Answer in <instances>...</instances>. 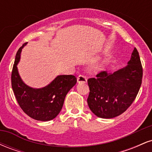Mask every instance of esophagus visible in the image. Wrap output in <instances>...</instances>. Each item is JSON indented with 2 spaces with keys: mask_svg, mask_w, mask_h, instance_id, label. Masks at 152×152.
Instances as JSON below:
<instances>
[{
  "mask_svg": "<svg viewBox=\"0 0 152 152\" xmlns=\"http://www.w3.org/2000/svg\"><path fill=\"white\" fill-rule=\"evenodd\" d=\"M87 79L83 75H79V76L77 77V82L78 83H86Z\"/></svg>",
  "mask_w": 152,
  "mask_h": 152,
  "instance_id": "esophagus-1",
  "label": "esophagus"
}]
</instances>
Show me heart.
I'll return each mask as SVG.
<instances>
[{"instance_id":"1","label":"heart","mask_w":152,"mask_h":152,"mask_svg":"<svg viewBox=\"0 0 152 152\" xmlns=\"http://www.w3.org/2000/svg\"><path fill=\"white\" fill-rule=\"evenodd\" d=\"M102 64H100V65H99V66H96V69H98V70H99V69H102Z\"/></svg>"}]
</instances>
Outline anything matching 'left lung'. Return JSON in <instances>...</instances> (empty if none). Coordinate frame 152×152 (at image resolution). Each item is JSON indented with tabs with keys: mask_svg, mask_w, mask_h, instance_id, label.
<instances>
[{
	"mask_svg": "<svg viewBox=\"0 0 152 152\" xmlns=\"http://www.w3.org/2000/svg\"><path fill=\"white\" fill-rule=\"evenodd\" d=\"M143 70L137 48L125 67L107 74L102 71L88 80L87 103L96 116L111 118L123 114L132 104L142 84Z\"/></svg>",
	"mask_w": 152,
	"mask_h": 152,
	"instance_id": "8db88e82",
	"label": "left lung"
}]
</instances>
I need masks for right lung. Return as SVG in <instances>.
<instances>
[{
    "instance_id": "obj_1",
    "label": "right lung",
    "mask_w": 152,
    "mask_h": 152,
    "mask_svg": "<svg viewBox=\"0 0 152 152\" xmlns=\"http://www.w3.org/2000/svg\"><path fill=\"white\" fill-rule=\"evenodd\" d=\"M26 43L19 48L15 56L11 74L12 88L19 106L28 116L38 121H50L60 113L66 94L77 80L73 75H58L42 88L28 86L19 75L17 67Z\"/></svg>"
}]
</instances>
